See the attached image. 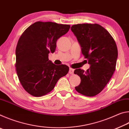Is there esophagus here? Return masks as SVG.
I'll use <instances>...</instances> for the list:
<instances>
[{"label":"esophagus","mask_w":129,"mask_h":129,"mask_svg":"<svg viewBox=\"0 0 129 129\" xmlns=\"http://www.w3.org/2000/svg\"><path fill=\"white\" fill-rule=\"evenodd\" d=\"M69 73L71 74V75H73V74L74 73V69H72V68H70Z\"/></svg>","instance_id":"esophagus-1"}]
</instances>
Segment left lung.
<instances>
[{
  "mask_svg": "<svg viewBox=\"0 0 129 129\" xmlns=\"http://www.w3.org/2000/svg\"><path fill=\"white\" fill-rule=\"evenodd\" d=\"M90 67L86 71L76 69L81 78L75 87L82 95L93 97L103 90L114 73L118 57L116 43L105 28L98 24H78L71 27Z\"/></svg>",
  "mask_w": 129,
  "mask_h": 129,
  "instance_id": "1",
  "label": "left lung"
}]
</instances>
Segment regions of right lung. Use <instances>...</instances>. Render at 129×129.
Masks as SVG:
<instances>
[{
  "label": "right lung",
  "instance_id": "add662e5",
  "mask_svg": "<svg viewBox=\"0 0 129 129\" xmlns=\"http://www.w3.org/2000/svg\"><path fill=\"white\" fill-rule=\"evenodd\" d=\"M71 25L37 21L26 29L16 48V71L24 90L35 97H41L53 90L57 82L69 72L66 65H56L49 60L56 41L67 34Z\"/></svg>",
  "mask_w": 129,
  "mask_h": 129
}]
</instances>
